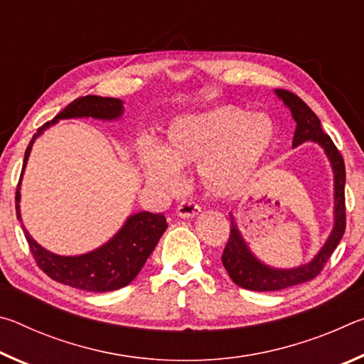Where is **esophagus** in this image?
<instances>
[{
    "label": "esophagus",
    "instance_id": "34e87169",
    "mask_svg": "<svg viewBox=\"0 0 364 364\" xmlns=\"http://www.w3.org/2000/svg\"><path fill=\"white\" fill-rule=\"evenodd\" d=\"M178 215H180L181 218H189V217H196V215L200 213V207L196 204L193 200H183L180 205L176 208Z\"/></svg>",
    "mask_w": 364,
    "mask_h": 364
}]
</instances>
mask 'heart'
<instances>
[{
  "label": "heart",
  "instance_id": "heart-1",
  "mask_svg": "<svg viewBox=\"0 0 364 364\" xmlns=\"http://www.w3.org/2000/svg\"><path fill=\"white\" fill-rule=\"evenodd\" d=\"M276 127L269 117L236 106L178 120L168 130L165 151L143 147V167L149 181L176 189L180 170L200 167L212 194L228 196L244 188L273 151Z\"/></svg>",
  "mask_w": 364,
  "mask_h": 364
}]
</instances>
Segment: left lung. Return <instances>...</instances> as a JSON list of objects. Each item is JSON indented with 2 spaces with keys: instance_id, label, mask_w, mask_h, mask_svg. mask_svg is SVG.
<instances>
[{
  "instance_id": "8db88e82",
  "label": "left lung",
  "mask_w": 364,
  "mask_h": 364,
  "mask_svg": "<svg viewBox=\"0 0 364 364\" xmlns=\"http://www.w3.org/2000/svg\"><path fill=\"white\" fill-rule=\"evenodd\" d=\"M276 95L291 109L294 119L297 122V128H295L294 133V146H299L305 143V141L311 139L316 141L318 144H321L326 154H328L332 168H334L336 225L328 242L319 250V254L313 258V262L294 269H274L264 267L263 263L258 262L250 254L241 232L237 231L234 221H231L230 239H228L225 245L221 262H223V267L226 268L232 282H236L239 287L258 292L281 291V289L292 287L301 284V282L315 279L323 271L324 264L328 263L332 252L336 250L338 242H341L345 232V225H347V217H345V164L342 154L338 152L336 144L332 143L329 134L323 132L321 122H319L316 114L297 95H294L287 90H276Z\"/></svg>"
}]
</instances>
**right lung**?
<instances>
[{
  "mask_svg": "<svg viewBox=\"0 0 364 364\" xmlns=\"http://www.w3.org/2000/svg\"><path fill=\"white\" fill-rule=\"evenodd\" d=\"M122 112V101L115 100V97H102L95 95L77 97L51 122H46L45 125L36 130L32 141L27 146L22 173L35 139L40 136L43 130H46L49 125L56 123L59 119L93 117V119L112 120L120 117ZM19 186L21 180L16 191V212L17 218L21 220ZM167 226V220L162 213L139 212L128 218L125 226L117 232L112 241L104 244L102 247L95 252L78 257L54 255L36 244L32 236L26 231V228H22V230L36 264L49 278L60 282V284L82 289V291L109 292L128 286L136 278V274L144 267L147 257L156 249L159 239L162 237Z\"/></svg>",
  "mask_w": 364,
  "mask_h": 364,
  "instance_id": "1",
  "label": "right lung"
}]
</instances>
